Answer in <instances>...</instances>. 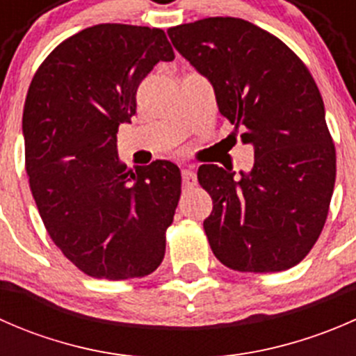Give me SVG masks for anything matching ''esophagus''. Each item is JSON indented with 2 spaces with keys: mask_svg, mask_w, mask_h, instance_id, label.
Returning <instances> with one entry per match:
<instances>
[{
  "mask_svg": "<svg viewBox=\"0 0 356 356\" xmlns=\"http://www.w3.org/2000/svg\"><path fill=\"white\" fill-rule=\"evenodd\" d=\"M182 184H184V188H195L196 186V174L193 167L182 168Z\"/></svg>",
  "mask_w": 356,
  "mask_h": 356,
  "instance_id": "34e87169",
  "label": "esophagus"
}]
</instances>
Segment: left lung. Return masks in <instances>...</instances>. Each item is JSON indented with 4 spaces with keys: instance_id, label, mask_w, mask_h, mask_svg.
<instances>
[{
    "instance_id": "1",
    "label": "left lung",
    "mask_w": 356,
    "mask_h": 356,
    "mask_svg": "<svg viewBox=\"0 0 356 356\" xmlns=\"http://www.w3.org/2000/svg\"><path fill=\"white\" fill-rule=\"evenodd\" d=\"M167 34L254 149L250 172L198 168L213 201L203 222L211 251L232 270H288L321 236L336 181V149L314 77L281 39L243 19L210 17Z\"/></svg>"
}]
</instances>
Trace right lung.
<instances>
[{
  "label": "right lung",
  "mask_w": 356,
  "mask_h": 356,
  "mask_svg": "<svg viewBox=\"0 0 356 356\" xmlns=\"http://www.w3.org/2000/svg\"><path fill=\"white\" fill-rule=\"evenodd\" d=\"M174 49L161 29L99 24L56 46L25 98V170L49 238L96 279L152 274L181 196L168 160L127 168L117 132L131 124L136 92Z\"/></svg>",
  "instance_id": "1"
}]
</instances>
